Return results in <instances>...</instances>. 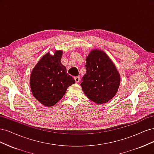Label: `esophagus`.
Listing matches in <instances>:
<instances>
[{
    "mask_svg": "<svg viewBox=\"0 0 154 154\" xmlns=\"http://www.w3.org/2000/svg\"><path fill=\"white\" fill-rule=\"evenodd\" d=\"M74 80H75V82L76 83H79L80 82V78L79 77V76H76V77H74Z\"/></svg>",
    "mask_w": 154,
    "mask_h": 154,
    "instance_id": "34e87169",
    "label": "esophagus"
}]
</instances>
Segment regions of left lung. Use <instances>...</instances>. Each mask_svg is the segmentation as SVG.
<instances>
[{
    "instance_id": "left-lung-1",
    "label": "left lung",
    "mask_w": 154,
    "mask_h": 154,
    "mask_svg": "<svg viewBox=\"0 0 154 154\" xmlns=\"http://www.w3.org/2000/svg\"><path fill=\"white\" fill-rule=\"evenodd\" d=\"M87 72L81 87L90 100L103 104L113 98L120 84V75L115 65L104 51L92 50L87 57Z\"/></svg>"
}]
</instances>
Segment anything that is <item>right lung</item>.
<instances>
[{"label": "right lung", "mask_w": 154, "mask_h": 154, "mask_svg": "<svg viewBox=\"0 0 154 154\" xmlns=\"http://www.w3.org/2000/svg\"><path fill=\"white\" fill-rule=\"evenodd\" d=\"M62 51H56L54 55L45 54L32 69L30 76L32 94L40 103L53 106L61 100L67 88L75 81L69 75L62 64Z\"/></svg>", "instance_id": "1"}]
</instances>
